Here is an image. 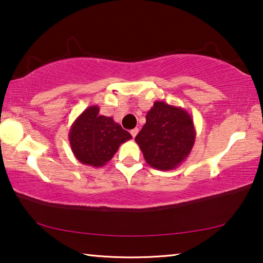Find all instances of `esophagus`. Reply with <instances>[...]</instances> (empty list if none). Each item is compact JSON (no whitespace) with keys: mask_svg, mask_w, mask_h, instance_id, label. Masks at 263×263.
<instances>
[{"mask_svg":"<svg viewBox=\"0 0 263 263\" xmlns=\"http://www.w3.org/2000/svg\"><path fill=\"white\" fill-rule=\"evenodd\" d=\"M138 132H139V130H138L137 127H136V128H133V130H131V135H132V137H133V138H136V136L138 135Z\"/></svg>","mask_w":263,"mask_h":263,"instance_id":"1","label":"esophagus"}]
</instances>
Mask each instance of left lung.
I'll return each instance as SVG.
<instances>
[{"label":"left lung","instance_id":"1","mask_svg":"<svg viewBox=\"0 0 263 263\" xmlns=\"http://www.w3.org/2000/svg\"><path fill=\"white\" fill-rule=\"evenodd\" d=\"M196 130L188 111L155 101L146 115V123L136 137L151 167L171 171L188 158L194 147Z\"/></svg>","mask_w":263,"mask_h":263}]
</instances>
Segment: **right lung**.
I'll return each instance as SVG.
<instances>
[{
    "label": "right lung",
    "mask_w": 263,
    "mask_h": 263,
    "mask_svg": "<svg viewBox=\"0 0 263 263\" xmlns=\"http://www.w3.org/2000/svg\"><path fill=\"white\" fill-rule=\"evenodd\" d=\"M99 112L97 105L88 106L75 119L68 135L74 157L81 163L95 168L103 167L119 146L132 138L112 117Z\"/></svg>",
    "instance_id": "obj_1"
}]
</instances>
